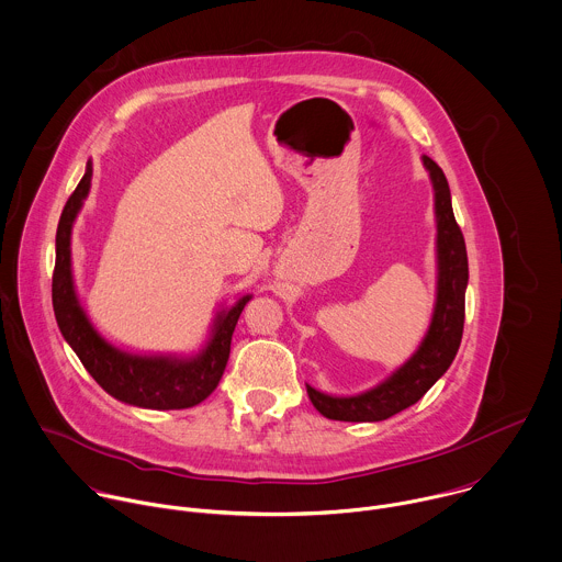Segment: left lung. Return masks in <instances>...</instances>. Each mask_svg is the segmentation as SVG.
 <instances>
[{
  "instance_id": "8db88e82",
  "label": "left lung",
  "mask_w": 562,
  "mask_h": 562,
  "mask_svg": "<svg viewBox=\"0 0 562 562\" xmlns=\"http://www.w3.org/2000/svg\"><path fill=\"white\" fill-rule=\"evenodd\" d=\"M435 189L437 217V301L430 327L417 351L382 384L351 397H334L307 384L314 408L338 422H382L415 404L450 367L457 356L468 285V255L461 228L454 222L450 189L443 171L424 156Z\"/></svg>"
}]
</instances>
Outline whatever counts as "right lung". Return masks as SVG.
<instances>
[{"mask_svg": "<svg viewBox=\"0 0 562 562\" xmlns=\"http://www.w3.org/2000/svg\"><path fill=\"white\" fill-rule=\"evenodd\" d=\"M92 187V162L64 206L57 228V261L53 274V307L64 338L70 342L88 373L116 400L140 408H191L220 384L235 325L250 294L215 316L206 347L195 356H138L110 345L88 321L72 281L70 237L75 220Z\"/></svg>", "mask_w": 562, "mask_h": 562, "instance_id": "1", "label": "right lung"}]
</instances>
